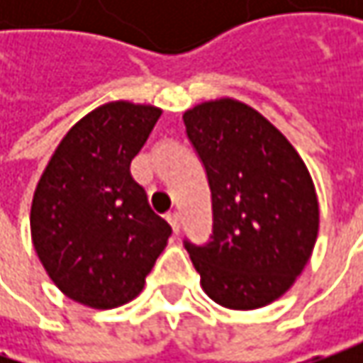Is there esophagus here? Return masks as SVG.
I'll return each mask as SVG.
<instances>
[{
    "instance_id": "1",
    "label": "esophagus",
    "mask_w": 363,
    "mask_h": 363,
    "mask_svg": "<svg viewBox=\"0 0 363 363\" xmlns=\"http://www.w3.org/2000/svg\"><path fill=\"white\" fill-rule=\"evenodd\" d=\"M167 222L172 224V228H174L175 234H179V226H182L179 214H177V212H169V214H167Z\"/></svg>"
}]
</instances>
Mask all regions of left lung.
I'll return each mask as SVG.
<instances>
[{"label":"left lung","instance_id":"8db88e82","mask_svg":"<svg viewBox=\"0 0 363 363\" xmlns=\"http://www.w3.org/2000/svg\"><path fill=\"white\" fill-rule=\"evenodd\" d=\"M212 191V236L184 240L206 295L258 309L285 295L313 252L319 203L295 147L252 106L218 99L184 113Z\"/></svg>","mask_w":363,"mask_h":363}]
</instances>
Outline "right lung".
Returning a JSON list of instances; mask_svg holds the SVG:
<instances>
[{
  "label": "right lung",
  "mask_w": 363,
  "mask_h": 363,
  "mask_svg": "<svg viewBox=\"0 0 363 363\" xmlns=\"http://www.w3.org/2000/svg\"><path fill=\"white\" fill-rule=\"evenodd\" d=\"M160 117L157 106L127 101L94 108L64 135L35 186L38 258L66 297L92 309L135 299L172 236L129 172Z\"/></svg>",
  "instance_id": "right-lung-1"
}]
</instances>
